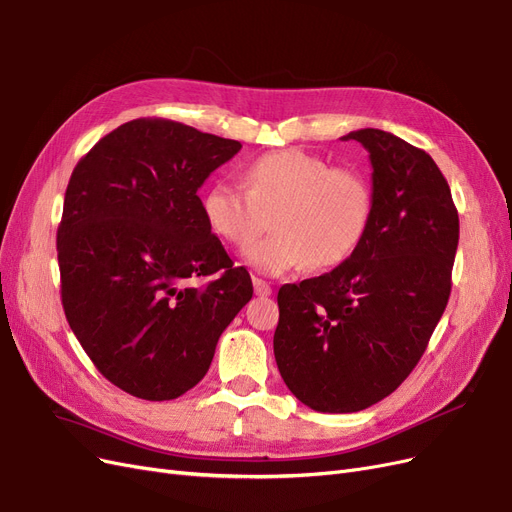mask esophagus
<instances>
[{"label":"esophagus","mask_w":512,"mask_h":512,"mask_svg":"<svg viewBox=\"0 0 512 512\" xmlns=\"http://www.w3.org/2000/svg\"><path fill=\"white\" fill-rule=\"evenodd\" d=\"M252 284H254V292H256L258 296H269V294L273 292L269 281H264V279H260V277H254Z\"/></svg>","instance_id":"obj_1"}]
</instances>
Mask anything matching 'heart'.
I'll use <instances>...</instances> for the list:
<instances>
[{
    "instance_id": "b5f03b06",
    "label": "heart",
    "mask_w": 512,
    "mask_h": 512,
    "mask_svg": "<svg viewBox=\"0 0 512 512\" xmlns=\"http://www.w3.org/2000/svg\"><path fill=\"white\" fill-rule=\"evenodd\" d=\"M211 233L245 248L274 218L276 233L243 252L264 275L330 269L354 256L373 220L375 195L354 167H332L301 148L258 156L245 169V188L211 184L201 199Z\"/></svg>"
}]
</instances>
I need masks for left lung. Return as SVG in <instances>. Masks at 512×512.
I'll return each mask as SVG.
<instances>
[{"mask_svg": "<svg viewBox=\"0 0 512 512\" xmlns=\"http://www.w3.org/2000/svg\"><path fill=\"white\" fill-rule=\"evenodd\" d=\"M375 209L354 256L279 288L273 351L288 390L320 413L390 396L424 356L451 294L460 218L432 156L381 129L351 131Z\"/></svg>", "mask_w": 512, "mask_h": 512, "instance_id": "left-lung-1", "label": "left lung"}]
</instances>
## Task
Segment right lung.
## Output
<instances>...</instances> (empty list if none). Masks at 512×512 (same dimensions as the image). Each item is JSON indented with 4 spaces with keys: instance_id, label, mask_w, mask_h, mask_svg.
<instances>
[{
    "instance_id": "add662e5",
    "label": "right lung",
    "mask_w": 512,
    "mask_h": 512,
    "mask_svg": "<svg viewBox=\"0 0 512 512\" xmlns=\"http://www.w3.org/2000/svg\"><path fill=\"white\" fill-rule=\"evenodd\" d=\"M239 150L182 122L137 118L101 137L69 178L57 231L61 301L86 356L122 392L186 394L254 294L197 195ZM209 274L217 277L205 287L189 286Z\"/></svg>"
}]
</instances>
